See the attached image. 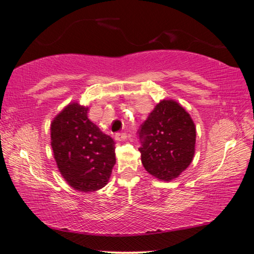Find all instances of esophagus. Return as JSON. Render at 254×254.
<instances>
[{
	"mask_svg": "<svg viewBox=\"0 0 254 254\" xmlns=\"http://www.w3.org/2000/svg\"><path fill=\"white\" fill-rule=\"evenodd\" d=\"M115 138L116 140H118V142H122V140H125L127 138V134L126 132H117V134L115 135Z\"/></svg>",
	"mask_w": 254,
	"mask_h": 254,
	"instance_id": "34e87169",
	"label": "esophagus"
}]
</instances>
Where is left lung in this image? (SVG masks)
Wrapping results in <instances>:
<instances>
[{
	"instance_id": "1",
	"label": "left lung",
	"mask_w": 254,
	"mask_h": 254,
	"mask_svg": "<svg viewBox=\"0 0 254 254\" xmlns=\"http://www.w3.org/2000/svg\"><path fill=\"white\" fill-rule=\"evenodd\" d=\"M137 135L145 170L160 180H173L192 161L196 127L188 112L173 100L156 105Z\"/></svg>"
}]
</instances>
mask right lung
I'll use <instances>...</instances> for the list:
<instances>
[{
    "instance_id": "1",
    "label": "right lung",
    "mask_w": 254,
    "mask_h": 254,
    "mask_svg": "<svg viewBox=\"0 0 254 254\" xmlns=\"http://www.w3.org/2000/svg\"><path fill=\"white\" fill-rule=\"evenodd\" d=\"M51 131L54 156L69 186L89 192L107 185L116 164V143L89 119V108L68 105Z\"/></svg>"
}]
</instances>
